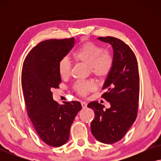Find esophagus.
Returning <instances> with one entry per match:
<instances>
[{"instance_id": "obj_1", "label": "esophagus", "mask_w": 161, "mask_h": 161, "mask_svg": "<svg viewBox=\"0 0 161 161\" xmlns=\"http://www.w3.org/2000/svg\"><path fill=\"white\" fill-rule=\"evenodd\" d=\"M81 105H82L83 108H86L87 107V103L86 102H81Z\"/></svg>"}]
</instances>
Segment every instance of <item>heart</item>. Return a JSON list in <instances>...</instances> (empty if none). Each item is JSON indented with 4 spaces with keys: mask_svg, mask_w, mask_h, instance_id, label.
I'll list each match as a JSON object with an SVG mask.
<instances>
[{
    "mask_svg": "<svg viewBox=\"0 0 161 161\" xmlns=\"http://www.w3.org/2000/svg\"><path fill=\"white\" fill-rule=\"evenodd\" d=\"M77 61L89 64V70L99 78L107 77L114 66V58L109 52L103 50L101 46L92 42H86L79 46L72 53ZM71 65L67 58H62L58 63V71L61 77H67L70 73ZM95 88L92 80H79L74 86L75 91L81 96H86Z\"/></svg>",
    "mask_w": 161,
    "mask_h": 161,
    "instance_id": "1",
    "label": "heart"
}]
</instances>
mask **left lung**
<instances>
[{
    "instance_id": "obj_1",
    "label": "left lung",
    "mask_w": 161,
    "mask_h": 161,
    "mask_svg": "<svg viewBox=\"0 0 161 161\" xmlns=\"http://www.w3.org/2000/svg\"><path fill=\"white\" fill-rule=\"evenodd\" d=\"M98 39L109 43L114 50V66L103 87L105 92L102 95L111 108L104 110V105L97 101L87 106L94 111L92 135L100 142L111 144L124 137L137 117L139 74L135 54L124 42L112 36Z\"/></svg>"
}]
</instances>
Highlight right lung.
Returning <instances> with one entry per match:
<instances>
[{
  "mask_svg": "<svg viewBox=\"0 0 161 161\" xmlns=\"http://www.w3.org/2000/svg\"><path fill=\"white\" fill-rule=\"evenodd\" d=\"M74 44L73 37L42 42L28 53L22 70V89L28 117L41 140L54 147L67 142L70 127L82 108L78 101L58 104L51 92L59 88L61 82L58 61Z\"/></svg>",
  "mask_w": 161,
  "mask_h": 161,
  "instance_id": "right-lung-1",
  "label": "right lung"
}]
</instances>
